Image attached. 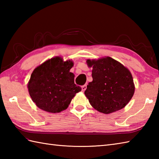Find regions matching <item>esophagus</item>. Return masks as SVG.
Instances as JSON below:
<instances>
[{
	"instance_id": "34e87169",
	"label": "esophagus",
	"mask_w": 159,
	"mask_h": 159,
	"mask_svg": "<svg viewBox=\"0 0 159 159\" xmlns=\"http://www.w3.org/2000/svg\"><path fill=\"white\" fill-rule=\"evenodd\" d=\"M81 88H82V91H83V92H85V91L86 89H87V85H83V86L81 87Z\"/></svg>"
}]
</instances>
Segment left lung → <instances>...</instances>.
<instances>
[{"label":"left lung","instance_id":"8db88e82","mask_svg":"<svg viewBox=\"0 0 159 159\" xmlns=\"http://www.w3.org/2000/svg\"><path fill=\"white\" fill-rule=\"evenodd\" d=\"M87 64L93 68V80L89 83L85 92L91 105L104 114L123 109L134 92L129 70L109 57L87 59Z\"/></svg>","mask_w":159,"mask_h":159}]
</instances>
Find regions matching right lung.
Segmentation results:
<instances>
[{"label":"right lung","instance_id":"right-lung-1","mask_svg":"<svg viewBox=\"0 0 159 159\" xmlns=\"http://www.w3.org/2000/svg\"><path fill=\"white\" fill-rule=\"evenodd\" d=\"M72 61L61 57L46 61L33 70L28 83L29 95L38 108L56 113L66 110L76 93L81 91L70 72Z\"/></svg>","mask_w":159,"mask_h":159}]
</instances>
